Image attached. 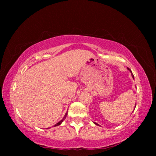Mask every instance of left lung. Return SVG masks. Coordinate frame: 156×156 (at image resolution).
<instances>
[{"instance_id": "1", "label": "left lung", "mask_w": 156, "mask_h": 156, "mask_svg": "<svg viewBox=\"0 0 156 156\" xmlns=\"http://www.w3.org/2000/svg\"><path fill=\"white\" fill-rule=\"evenodd\" d=\"M128 69V70H129V71H130V72H131V76H132V77H133V78H134V76H133V73H132V72H131V71L130 70V69H129V68H127ZM136 108V107H135ZM94 124H95V125H98V126H100L99 125H98V124H97V123H96V122H94Z\"/></svg>"}]
</instances>
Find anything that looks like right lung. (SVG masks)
Instances as JSON below:
<instances>
[{
  "instance_id": "1",
  "label": "right lung",
  "mask_w": 156,
  "mask_h": 156,
  "mask_svg": "<svg viewBox=\"0 0 156 156\" xmlns=\"http://www.w3.org/2000/svg\"><path fill=\"white\" fill-rule=\"evenodd\" d=\"M67 113H65V116H64V118H62V119L61 120H60V122H58V123H56V125H55L54 126H58V125H60V124H61L62 122H63V120H64L65 119V118H66V117H67Z\"/></svg>"
}]
</instances>
